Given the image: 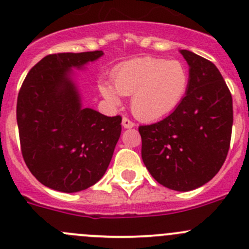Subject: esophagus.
<instances>
[{
    "instance_id": "1",
    "label": "esophagus",
    "mask_w": 249,
    "mask_h": 249,
    "mask_svg": "<svg viewBox=\"0 0 249 249\" xmlns=\"http://www.w3.org/2000/svg\"><path fill=\"white\" fill-rule=\"evenodd\" d=\"M122 125H124V128H133L134 127V124H133L130 120L125 119V117H124V120H122Z\"/></svg>"
}]
</instances>
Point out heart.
Instances as JSON below:
<instances>
[{"mask_svg": "<svg viewBox=\"0 0 249 249\" xmlns=\"http://www.w3.org/2000/svg\"><path fill=\"white\" fill-rule=\"evenodd\" d=\"M114 86L103 81L100 93L112 104L130 97V107L142 121H157L173 114L186 97L190 76L185 64L154 56L124 61L111 73Z\"/></svg>", "mask_w": 249, "mask_h": 249, "instance_id": "b5f03b06", "label": "heart"}]
</instances>
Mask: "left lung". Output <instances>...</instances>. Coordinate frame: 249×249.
I'll list each match as a JSON object with an SVG mask.
<instances>
[{
    "mask_svg": "<svg viewBox=\"0 0 249 249\" xmlns=\"http://www.w3.org/2000/svg\"><path fill=\"white\" fill-rule=\"evenodd\" d=\"M189 65L186 97L178 109L154 124L140 125L142 159L155 180L176 191L208 183L223 166L230 146L231 93L212 61L180 49Z\"/></svg>",
    "mask_w": 249,
    "mask_h": 249,
    "instance_id": "8db88e82",
    "label": "left lung"
}]
</instances>
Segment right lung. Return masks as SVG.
<instances>
[{
  "label": "right lung",
  "instance_id": "obj_1",
  "mask_svg": "<svg viewBox=\"0 0 249 249\" xmlns=\"http://www.w3.org/2000/svg\"><path fill=\"white\" fill-rule=\"evenodd\" d=\"M103 54H49L24 80L17 102L21 154L34 177L47 188L68 194L86 190L109 167L122 119L83 107L73 72Z\"/></svg>",
  "mask_w": 249,
  "mask_h": 249
}]
</instances>
